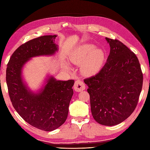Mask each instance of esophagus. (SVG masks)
<instances>
[{
	"label": "esophagus",
	"instance_id": "34e87169",
	"mask_svg": "<svg viewBox=\"0 0 150 150\" xmlns=\"http://www.w3.org/2000/svg\"><path fill=\"white\" fill-rule=\"evenodd\" d=\"M74 89L77 92H80L85 89V84L81 80H77L74 85Z\"/></svg>",
	"mask_w": 150,
	"mask_h": 150
}]
</instances>
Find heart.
Here are the masks:
<instances>
[{
	"instance_id": "heart-1",
	"label": "heart",
	"mask_w": 150,
	"mask_h": 150,
	"mask_svg": "<svg viewBox=\"0 0 150 150\" xmlns=\"http://www.w3.org/2000/svg\"><path fill=\"white\" fill-rule=\"evenodd\" d=\"M104 52L101 49H94V46L85 44L76 48L69 55L70 61L76 65H81V71L86 76H91L98 72L104 61ZM69 68V65L66 64Z\"/></svg>"
}]
</instances>
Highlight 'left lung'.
Listing matches in <instances>:
<instances>
[{
    "instance_id": "8db88e82",
    "label": "left lung",
    "mask_w": 150,
    "mask_h": 150,
    "mask_svg": "<svg viewBox=\"0 0 150 150\" xmlns=\"http://www.w3.org/2000/svg\"><path fill=\"white\" fill-rule=\"evenodd\" d=\"M110 46L106 62L97 74L84 80L88 85L94 119L104 126L121 123L137 106L143 76L138 59L124 44L106 38Z\"/></svg>"
}]
</instances>
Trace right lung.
Returning <instances> with one entry per match:
<instances>
[{
    "label": "right lung",
    "mask_w": 150,
    "mask_h": 150,
    "mask_svg": "<svg viewBox=\"0 0 150 150\" xmlns=\"http://www.w3.org/2000/svg\"><path fill=\"white\" fill-rule=\"evenodd\" d=\"M56 37L40 36L21 45L12 54L6 70V82L13 107L28 123L46 131L56 129L66 121L74 81H59L49 76L46 85L34 93L23 82L22 70L32 57L55 54L58 51L54 43Z\"/></svg>",
    "instance_id": "add662e5"
}]
</instances>
